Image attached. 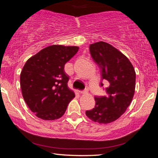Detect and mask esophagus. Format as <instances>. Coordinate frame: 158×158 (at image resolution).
Instances as JSON below:
<instances>
[{
  "label": "esophagus",
  "instance_id": "1",
  "mask_svg": "<svg viewBox=\"0 0 158 158\" xmlns=\"http://www.w3.org/2000/svg\"><path fill=\"white\" fill-rule=\"evenodd\" d=\"M79 93L80 94H85L87 93V90H79Z\"/></svg>",
  "mask_w": 158,
  "mask_h": 158
}]
</instances>
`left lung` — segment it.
I'll list each match as a JSON object with an SVG mask.
<instances>
[{"instance_id":"left-lung-1","label":"left lung","mask_w":158,"mask_h":158,"mask_svg":"<svg viewBox=\"0 0 158 158\" xmlns=\"http://www.w3.org/2000/svg\"><path fill=\"white\" fill-rule=\"evenodd\" d=\"M89 49L108 86L107 95L95 96V108L85 111V115L98 123H110L119 118L130 105L135 91L136 73L130 60L112 45L100 41L90 44Z\"/></svg>"}]
</instances>
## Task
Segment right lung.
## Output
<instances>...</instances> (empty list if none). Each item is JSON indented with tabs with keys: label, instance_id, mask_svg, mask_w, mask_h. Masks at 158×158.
Wrapping results in <instances>:
<instances>
[{
	"label": "right lung",
	"instance_id": "1",
	"mask_svg": "<svg viewBox=\"0 0 158 158\" xmlns=\"http://www.w3.org/2000/svg\"><path fill=\"white\" fill-rule=\"evenodd\" d=\"M78 50L77 46L54 44L26 61L20 74L21 93L37 117L45 121L60 118L75 97L68 86L69 76L64 68Z\"/></svg>",
	"mask_w": 158,
	"mask_h": 158
}]
</instances>
